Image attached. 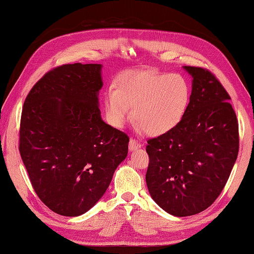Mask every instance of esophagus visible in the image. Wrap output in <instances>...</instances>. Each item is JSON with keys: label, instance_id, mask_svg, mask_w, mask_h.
I'll list each match as a JSON object with an SVG mask.
<instances>
[{"label": "esophagus", "instance_id": "obj_1", "mask_svg": "<svg viewBox=\"0 0 254 254\" xmlns=\"http://www.w3.org/2000/svg\"><path fill=\"white\" fill-rule=\"evenodd\" d=\"M139 147H141V143L139 141H136L133 138H130V140H129V148H130V150H133V149H136V148H139Z\"/></svg>", "mask_w": 254, "mask_h": 254}]
</instances>
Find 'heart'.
<instances>
[{
	"instance_id": "obj_1",
	"label": "heart",
	"mask_w": 254,
	"mask_h": 254,
	"mask_svg": "<svg viewBox=\"0 0 254 254\" xmlns=\"http://www.w3.org/2000/svg\"><path fill=\"white\" fill-rule=\"evenodd\" d=\"M191 88L181 73L129 71L106 94L109 124L122 127L130 115L147 134H163L180 124L187 112Z\"/></svg>"
}]
</instances>
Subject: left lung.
Masks as SVG:
<instances>
[{
  "label": "left lung",
  "mask_w": 254,
  "mask_h": 254,
  "mask_svg": "<svg viewBox=\"0 0 254 254\" xmlns=\"http://www.w3.org/2000/svg\"><path fill=\"white\" fill-rule=\"evenodd\" d=\"M185 69L193 78L186 114L146 145L150 196L176 217L198 214L216 201L239 149L238 121L220 81L206 68Z\"/></svg>",
  "instance_id": "obj_1"
}]
</instances>
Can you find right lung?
<instances>
[{"label": "right lung", "mask_w": 254, "mask_h": 254, "mask_svg": "<svg viewBox=\"0 0 254 254\" xmlns=\"http://www.w3.org/2000/svg\"><path fill=\"white\" fill-rule=\"evenodd\" d=\"M100 69V64L54 67L22 108L20 155L40 201L62 216L92 208L128 153L129 136L101 120Z\"/></svg>", "instance_id": "right-lung-1"}]
</instances>
